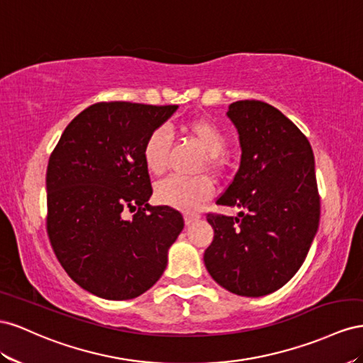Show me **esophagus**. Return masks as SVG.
<instances>
[{"instance_id":"1","label":"esophagus","mask_w":363,"mask_h":363,"mask_svg":"<svg viewBox=\"0 0 363 363\" xmlns=\"http://www.w3.org/2000/svg\"><path fill=\"white\" fill-rule=\"evenodd\" d=\"M184 220H185V225H191L196 220H199V214H185Z\"/></svg>"}]
</instances>
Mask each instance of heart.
<instances>
[{"instance_id":"heart-1","label":"heart","mask_w":363,"mask_h":363,"mask_svg":"<svg viewBox=\"0 0 363 363\" xmlns=\"http://www.w3.org/2000/svg\"><path fill=\"white\" fill-rule=\"evenodd\" d=\"M185 132L199 144L208 155L210 165L219 169V157L226 149V137L216 123L206 118H193L184 126ZM172 149V138L164 128H158L149 133L143 144L141 157L144 167L150 174L160 176L167 169V161ZM214 187L208 178L181 179L167 178L157 184L155 198L162 205L181 211H194L213 196Z\"/></svg>"}]
</instances>
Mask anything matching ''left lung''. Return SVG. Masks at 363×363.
Segmentation results:
<instances>
[{
	"label": "left lung",
	"instance_id": "left-lung-1",
	"mask_svg": "<svg viewBox=\"0 0 363 363\" xmlns=\"http://www.w3.org/2000/svg\"><path fill=\"white\" fill-rule=\"evenodd\" d=\"M226 116L239 132L242 160L216 203L237 217L206 214L214 239L203 262L235 295L263 296L283 287L304 263L319 225L313 150L304 133L260 100L234 101Z\"/></svg>",
	"mask_w": 363,
	"mask_h": 363
}]
</instances>
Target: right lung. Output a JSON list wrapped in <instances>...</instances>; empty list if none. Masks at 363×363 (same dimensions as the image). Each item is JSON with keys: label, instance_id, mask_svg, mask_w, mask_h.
<instances>
[{"label": "right lung", "instance_id": "right-lung-1", "mask_svg": "<svg viewBox=\"0 0 363 363\" xmlns=\"http://www.w3.org/2000/svg\"><path fill=\"white\" fill-rule=\"evenodd\" d=\"M178 105L101 101L72 120L48 160L47 233L65 272L89 294L121 301L158 281L184 228L152 206L141 150ZM134 213L132 220L123 217Z\"/></svg>", "mask_w": 363, "mask_h": 363}]
</instances>
